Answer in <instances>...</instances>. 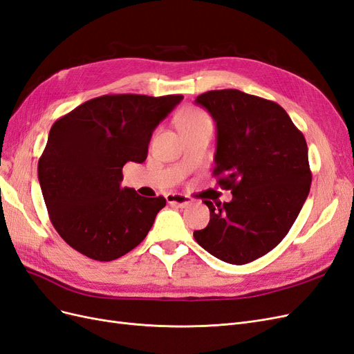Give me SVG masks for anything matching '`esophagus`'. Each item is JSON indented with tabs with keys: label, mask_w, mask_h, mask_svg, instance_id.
I'll return each instance as SVG.
<instances>
[{
	"label": "esophagus",
	"mask_w": 354,
	"mask_h": 354,
	"mask_svg": "<svg viewBox=\"0 0 354 354\" xmlns=\"http://www.w3.org/2000/svg\"><path fill=\"white\" fill-rule=\"evenodd\" d=\"M165 198H167V202L169 203V205H176V207H180V208L187 207L189 203L192 202L189 196L180 195V194H168Z\"/></svg>",
	"instance_id": "esophagus-1"
}]
</instances>
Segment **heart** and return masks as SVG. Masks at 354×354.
Returning <instances> with one entry per match:
<instances>
[{
	"instance_id": "b5f03b06",
	"label": "heart",
	"mask_w": 354,
	"mask_h": 354,
	"mask_svg": "<svg viewBox=\"0 0 354 354\" xmlns=\"http://www.w3.org/2000/svg\"><path fill=\"white\" fill-rule=\"evenodd\" d=\"M180 131H196L202 128H212V121L208 113L198 108H187L178 116Z\"/></svg>"
}]
</instances>
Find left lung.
I'll list each match as a JSON object with an SVG mask.
<instances>
[{
    "label": "left lung",
    "mask_w": 354,
    "mask_h": 354,
    "mask_svg": "<svg viewBox=\"0 0 354 354\" xmlns=\"http://www.w3.org/2000/svg\"><path fill=\"white\" fill-rule=\"evenodd\" d=\"M217 124L212 176L230 202L203 201L209 223L194 238L218 260L246 264L272 251L301 211L312 183L307 143L282 106L239 90L198 95Z\"/></svg>",
    "instance_id": "obj_1"
}]
</instances>
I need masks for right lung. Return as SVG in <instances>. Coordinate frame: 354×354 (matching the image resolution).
Masks as SVG:
<instances>
[{
  "instance_id": "right-lung-1",
  "label": "right lung",
  "mask_w": 354,
  "mask_h": 354,
  "mask_svg": "<svg viewBox=\"0 0 354 354\" xmlns=\"http://www.w3.org/2000/svg\"><path fill=\"white\" fill-rule=\"evenodd\" d=\"M181 100L106 94L53 124L38 178L51 224L73 250L112 261L146 238L167 201L121 187L122 167L145 162L153 130Z\"/></svg>"
}]
</instances>
